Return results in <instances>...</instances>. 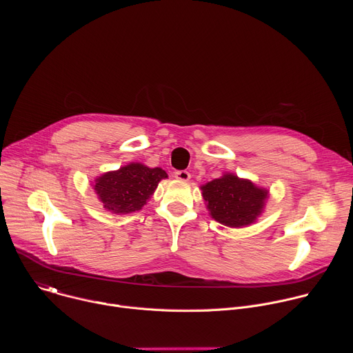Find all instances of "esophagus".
Returning a JSON list of instances; mask_svg holds the SVG:
<instances>
[{"label":"esophagus","mask_w":353,"mask_h":353,"mask_svg":"<svg viewBox=\"0 0 353 353\" xmlns=\"http://www.w3.org/2000/svg\"><path fill=\"white\" fill-rule=\"evenodd\" d=\"M174 177L180 181H188L191 174L187 170H179V172H174Z\"/></svg>","instance_id":"esophagus-1"}]
</instances>
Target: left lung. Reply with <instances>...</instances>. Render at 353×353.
Wrapping results in <instances>:
<instances>
[{"mask_svg":"<svg viewBox=\"0 0 353 353\" xmlns=\"http://www.w3.org/2000/svg\"><path fill=\"white\" fill-rule=\"evenodd\" d=\"M199 188L211 218L236 229L256 223L270 198V190L228 172Z\"/></svg>","mask_w":353,"mask_h":353,"instance_id":"left-lung-1","label":"left lung"}]
</instances>
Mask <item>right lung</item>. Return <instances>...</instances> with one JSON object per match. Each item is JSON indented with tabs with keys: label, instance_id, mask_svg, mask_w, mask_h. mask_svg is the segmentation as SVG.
<instances>
[{
	"label": "right lung",
	"instance_id": "obj_1",
	"mask_svg": "<svg viewBox=\"0 0 353 353\" xmlns=\"http://www.w3.org/2000/svg\"><path fill=\"white\" fill-rule=\"evenodd\" d=\"M163 179H168L163 169L131 162L97 176L92 185L106 211L125 215L142 210Z\"/></svg>",
	"mask_w": 353,
	"mask_h": 353
}]
</instances>
